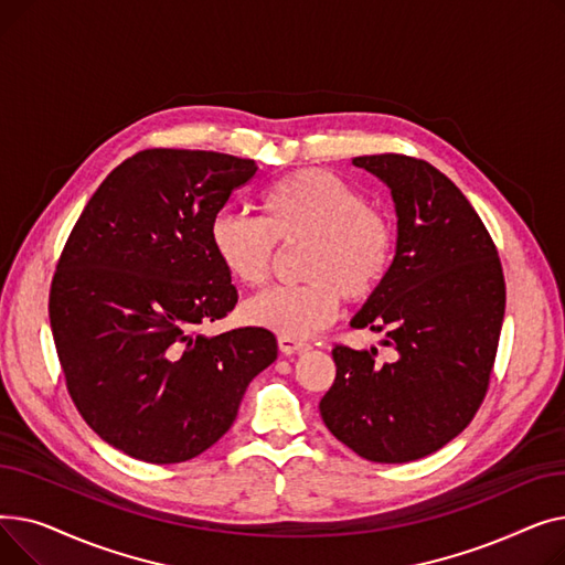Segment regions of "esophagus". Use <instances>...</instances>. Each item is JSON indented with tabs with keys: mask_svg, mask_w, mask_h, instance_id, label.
Returning <instances> with one entry per match:
<instances>
[{
	"mask_svg": "<svg viewBox=\"0 0 565 565\" xmlns=\"http://www.w3.org/2000/svg\"><path fill=\"white\" fill-rule=\"evenodd\" d=\"M311 345L307 341L292 339V337H279V350L284 354H295V352H307Z\"/></svg>",
	"mask_w": 565,
	"mask_h": 565,
	"instance_id": "obj_1",
	"label": "esophagus"
}]
</instances>
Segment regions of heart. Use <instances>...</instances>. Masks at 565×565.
Listing matches in <instances>:
<instances>
[{
    "label": "heart",
    "mask_w": 565,
    "mask_h": 565,
    "mask_svg": "<svg viewBox=\"0 0 565 565\" xmlns=\"http://www.w3.org/2000/svg\"><path fill=\"white\" fill-rule=\"evenodd\" d=\"M263 220L220 213L211 245L245 286L270 279L279 245L307 243L300 286H277L245 305V318L279 337L307 339L337 318L341 298L364 302L394 260V226L345 178L328 169L284 175L260 196Z\"/></svg>",
    "instance_id": "obj_1"
}]
</instances>
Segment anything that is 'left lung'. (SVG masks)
<instances>
[{
  "label": "left lung",
  "instance_id": "obj_1",
  "mask_svg": "<svg viewBox=\"0 0 565 565\" xmlns=\"http://www.w3.org/2000/svg\"><path fill=\"white\" fill-rule=\"evenodd\" d=\"M387 183L396 203V256L352 328L382 332L377 348L337 343V377L320 417L371 462L439 451L479 412L497 358L507 281L492 237L467 196L426 160L401 153L352 160Z\"/></svg>",
  "mask_w": 565,
  "mask_h": 565
}]
</instances>
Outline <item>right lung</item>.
I'll list each match as a JSON object with an SVG mask.
<instances>
[{"instance_id": "obj_1", "label": "right lung", "mask_w": 565, "mask_h": 565, "mask_svg": "<svg viewBox=\"0 0 565 565\" xmlns=\"http://www.w3.org/2000/svg\"><path fill=\"white\" fill-rule=\"evenodd\" d=\"M256 169L226 153L146 148L105 178L58 256L47 309L68 394L130 458L173 465L211 449L277 360L270 330L199 332L237 305L211 224Z\"/></svg>"}]
</instances>
